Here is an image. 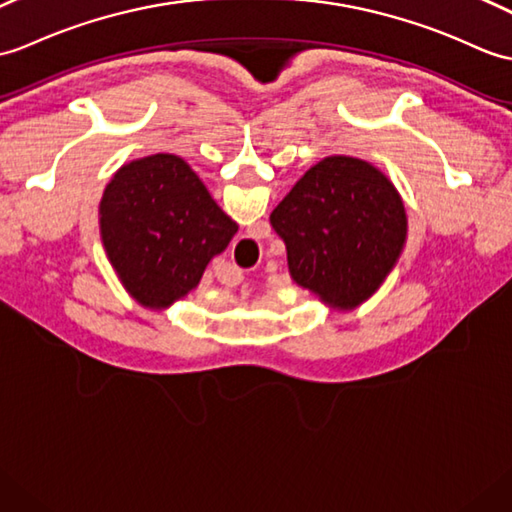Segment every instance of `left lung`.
I'll use <instances>...</instances> for the list:
<instances>
[{"mask_svg": "<svg viewBox=\"0 0 512 512\" xmlns=\"http://www.w3.org/2000/svg\"><path fill=\"white\" fill-rule=\"evenodd\" d=\"M292 279L340 310L368 299L395 266L408 220L401 196L371 163L327 157L270 213Z\"/></svg>", "mask_w": 512, "mask_h": 512, "instance_id": "1", "label": "left lung"}]
</instances>
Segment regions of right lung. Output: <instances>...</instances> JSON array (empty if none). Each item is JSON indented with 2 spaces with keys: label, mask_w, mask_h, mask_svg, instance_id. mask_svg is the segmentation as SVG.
<instances>
[{
  "label": "right lung",
  "mask_w": 512,
  "mask_h": 512,
  "mask_svg": "<svg viewBox=\"0 0 512 512\" xmlns=\"http://www.w3.org/2000/svg\"><path fill=\"white\" fill-rule=\"evenodd\" d=\"M100 233L124 288L141 305L165 307L196 288L237 224L181 157L152 154L106 185Z\"/></svg>",
  "instance_id": "add662e5"
}]
</instances>
